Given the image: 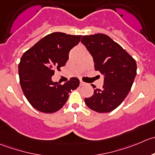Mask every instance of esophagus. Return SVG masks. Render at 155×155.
Returning <instances> with one entry per match:
<instances>
[{"instance_id":"1","label":"esophagus","mask_w":155,"mask_h":155,"mask_svg":"<svg viewBox=\"0 0 155 155\" xmlns=\"http://www.w3.org/2000/svg\"><path fill=\"white\" fill-rule=\"evenodd\" d=\"M84 85H85V82H84V81H80V86H84Z\"/></svg>"}]
</instances>
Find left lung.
I'll return each instance as SVG.
<instances>
[{
    "label": "left lung",
    "mask_w": 155,
    "mask_h": 155,
    "mask_svg": "<svg viewBox=\"0 0 155 155\" xmlns=\"http://www.w3.org/2000/svg\"><path fill=\"white\" fill-rule=\"evenodd\" d=\"M81 43L93 56L94 68L104 75L102 89L96 88L85 103L99 113L113 111L129 93L136 75L135 59L117 43L104 34L84 35Z\"/></svg>",
    "instance_id": "1"
}]
</instances>
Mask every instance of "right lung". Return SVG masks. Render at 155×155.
I'll return each mask as SVG.
<instances>
[{"label":"right lung","instance_id":"add662e5","mask_svg":"<svg viewBox=\"0 0 155 155\" xmlns=\"http://www.w3.org/2000/svg\"><path fill=\"white\" fill-rule=\"evenodd\" d=\"M81 35L53 32L40 40L24 53L19 64V82L29 103L38 111L53 113L63 107L71 90L80 84L77 78L61 85L52 81L56 70L60 71L68 59L69 51L81 41Z\"/></svg>","mask_w":155,"mask_h":155}]
</instances>
